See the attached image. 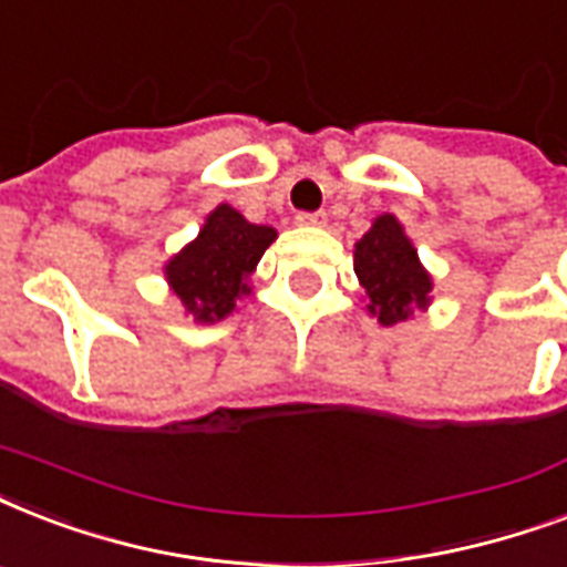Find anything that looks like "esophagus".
I'll return each mask as SVG.
<instances>
[{"instance_id": "obj_1", "label": "esophagus", "mask_w": 567, "mask_h": 567, "mask_svg": "<svg viewBox=\"0 0 567 567\" xmlns=\"http://www.w3.org/2000/svg\"><path fill=\"white\" fill-rule=\"evenodd\" d=\"M297 223H300V226H323V223H327V214H323V212H300V214H297Z\"/></svg>"}]
</instances>
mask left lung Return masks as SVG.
Masks as SVG:
<instances>
[{"instance_id": "left-lung-1", "label": "left lung", "mask_w": 567, "mask_h": 567, "mask_svg": "<svg viewBox=\"0 0 567 567\" xmlns=\"http://www.w3.org/2000/svg\"><path fill=\"white\" fill-rule=\"evenodd\" d=\"M355 276L371 300L368 309L385 327L409 318L414 306L423 309L430 302V274L421 267L403 226L391 214H382L373 229L355 244Z\"/></svg>"}]
</instances>
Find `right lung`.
Masks as SVG:
<instances>
[{"label":"right lung","instance_id":"obj_1","mask_svg":"<svg viewBox=\"0 0 567 567\" xmlns=\"http://www.w3.org/2000/svg\"><path fill=\"white\" fill-rule=\"evenodd\" d=\"M274 238L270 226H256L220 205L205 220L199 238L167 265V279L196 320H220L247 293V276Z\"/></svg>","mask_w":567,"mask_h":567}]
</instances>
